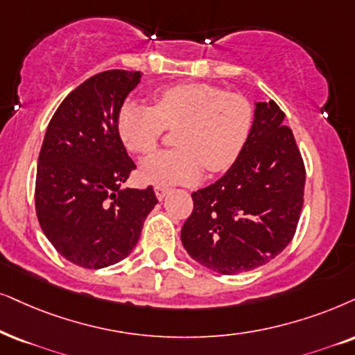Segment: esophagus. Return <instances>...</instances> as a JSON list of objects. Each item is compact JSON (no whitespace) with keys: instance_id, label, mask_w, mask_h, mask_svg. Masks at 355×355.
Instances as JSON below:
<instances>
[{"instance_id":"obj_1","label":"esophagus","mask_w":355,"mask_h":355,"mask_svg":"<svg viewBox=\"0 0 355 355\" xmlns=\"http://www.w3.org/2000/svg\"><path fill=\"white\" fill-rule=\"evenodd\" d=\"M154 191H155V196L159 200H164L165 196H167V193H168V188H165V187H155L154 188Z\"/></svg>"}]
</instances>
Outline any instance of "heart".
I'll return each instance as SVG.
<instances>
[{
  "label": "heart",
  "instance_id": "heart-1",
  "mask_svg": "<svg viewBox=\"0 0 355 355\" xmlns=\"http://www.w3.org/2000/svg\"><path fill=\"white\" fill-rule=\"evenodd\" d=\"M154 106L124 103L118 134L125 149L147 155L159 147L165 129L175 132V150L160 152L141 165L142 180L152 185H187L230 168L252 129L254 107L245 96L208 83H178L157 89Z\"/></svg>",
  "mask_w": 355,
  "mask_h": 355
}]
</instances>
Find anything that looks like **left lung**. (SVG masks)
Instances as JSON below:
<instances>
[{"instance_id":"left-lung-1","label":"left lung","mask_w":355,"mask_h":355,"mask_svg":"<svg viewBox=\"0 0 355 355\" xmlns=\"http://www.w3.org/2000/svg\"><path fill=\"white\" fill-rule=\"evenodd\" d=\"M284 118L273 100L255 103L252 129L236 162L213 185L191 193L182 242L201 266L223 275L254 270L293 239L306 172Z\"/></svg>"}]
</instances>
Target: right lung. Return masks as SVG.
Segmentation results:
<instances>
[{
  "label": "right lung",
  "mask_w": 355,
  "mask_h": 355,
  "mask_svg": "<svg viewBox=\"0 0 355 355\" xmlns=\"http://www.w3.org/2000/svg\"><path fill=\"white\" fill-rule=\"evenodd\" d=\"M141 71L106 70L77 87L57 107L40 147L35 213L62 257L103 268L128 257L154 209V188H121L136 164L118 134L125 96Z\"/></svg>",
  "instance_id": "right-lung-1"
}]
</instances>
